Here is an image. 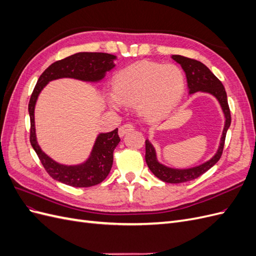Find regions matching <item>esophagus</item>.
Listing matches in <instances>:
<instances>
[{
  "instance_id": "obj_1",
  "label": "esophagus",
  "mask_w": 256,
  "mask_h": 256,
  "mask_svg": "<svg viewBox=\"0 0 256 256\" xmlns=\"http://www.w3.org/2000/svg\"><path fill=\"white\" fill-rule=\"evenodd\" d=\"M134 129L132 124H125V125H122V127H120L118 129V136H124L126 134L130 132V131H132Z\"/></svg>"
}]
</instances>
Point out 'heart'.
<instances>
[{
    "instance_id": "1",
    "label": "heart",
    "mask_w": 256,
    "mask_h": 256,
    "mask_svg": "<svg viewBox=\"0 0 256 256\" xmlns=\"http://www.w3.org/2000/svg\"><path fill=\"white\" fill-rule=\"evenodd\" d=\"M114 92L108 94V104L120 109L122 104H136L144 118L164 115L180 104L186 79L182 69L174 64L162 65L141 60L122 69L114 76Z\"/></svg>"
}]
</instances>
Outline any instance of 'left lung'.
I'll return each instance as SVG.
<instances>
[{"mask_svg":"<svg viewBox=\"0 0 256 256\" xmlns=\"http://www.w3.org/2000/svg\"><path fill=\"white\" fill-rule=\"evenodd\" d=\"M171 58L176 62V63L182 66V70L186 74L189 95L196 94V92H205V94L212 95L216 99V102L220 104L224 116V127L218 150H216V154L210 159L194 166L180 168H172L162 164V162L158 160L156 148H154V146L150 141V138H147L145 141V161L152 174L164 182L180 184L196 180V178L207 172L209 168H212L216 162L219 161L223 152L226 136L230 126V113L228 104L226 92L224 90L223 84L210 70H209V68L207 66H205L198 60L184 58L182 56H172Z\"/></svg>","mask_w":256,"mask_h":256,"instance_id":"left-lung-1","label":"left lung"}]
</instances>
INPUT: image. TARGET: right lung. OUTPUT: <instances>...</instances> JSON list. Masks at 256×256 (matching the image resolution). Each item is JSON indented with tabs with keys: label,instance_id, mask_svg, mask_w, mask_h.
I'll return each mask as SVG.
<instances>
[{
	"label": "right lung",
	"instance_id": "obj_1",
	"mask_svg": "<svg viewBox=\"0 0 256 256\" xmlns=\"http://www.w3.org/2000/svg\"><path fill=\"white\" fill-rule=\"evenodd\" d=\"M116 56L102 52H79L51 64L42 74L28 104L30 120V145L40 159L48 174L60 182L72 187H92L102 182L109 175L113 164V152L120 138L118 128L111 132H100L86 160L78 164H64L52 159L38 144L35 129V106L38 96L47 84L58 79H74L83 82L99 83L106 74L115 67Z\"/></svg>",
	"mask_w": 256,
	"mask_h": 256
}]
</instances>
